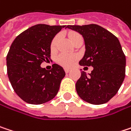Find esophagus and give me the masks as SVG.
<instances>
[{
  "label": "esophagus",
  "instance_id": "obj_1",
  "mask_svg": "<svg viewBox=\"0 0 131 131\" xmlns=\"http://www.w3.org/2000/svg\"><path fill=\"white\" fill-rule=\"evenodd\" d=\"M64 71H65L66 73H68L70 71V69H68V68H64Z\"/></svg>",
  "mask_w": 131,
  "mask_h": 131
}]
</instances>
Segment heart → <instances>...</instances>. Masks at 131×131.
<instances>
[{"label": "heart", "mask_w": 131, "mask_h": 131, "mask_svg": "<svg viewBox=\"0 0 131 131\" xmlns=\"http://www.w3.org/2000/svg\"><path fill=\"white\" fill-rule=\"evenodd\" d=\"M68 36L70 39V40L72 42L74 41L77 38L82 37L80 34H79L76 32H69L68 33ZM59 40V36H55L52 39V40L51 42V45H50V49L51 50H54L57 46L58 41ZM78 59V56L76 54H67V53H61L60 54L57 58H56V62L60 64L61 66L64 67H70L71 66L75 63V61Z\"/></svg>", "instance_id": "obj_1"}]
</instances>
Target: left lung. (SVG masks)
Returning <instances> with one entry per match:
<instances>
[{
  "label": "left lung",
  "instance_id": "8db88e82",
  "mask_svg": "<svg viewBox=\"0 0 131 131\" xmlns=\"http://www.w3.org/2000/svg\"><path fill=\"white\" fill-rule=\"evenodd\" d=\"M81 34L85 44V53L81 66L93 67L86 76L85 71L76 84L79 96L91 104L107 103L119 90L125 77L126 58L118 39L100 25H67Z\"/></svg>",
  "mask_w": 131,
  "mask_h": 131
}]
</instances>
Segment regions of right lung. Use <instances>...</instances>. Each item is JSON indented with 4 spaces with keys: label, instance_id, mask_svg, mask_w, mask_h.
I'll return each instance as SVG.
<instances>
[{
    "label": "right lung",
    "instance_id": "obj_1",
    "mask_svg": "<svg viewBox=\"0 0 131 131\" xmlns=\"http://www.w3.org/2000/svg\"><path fill=\"white\" fill-rule=\"evenodd\" d=\"M65 26L36 25L18 35L9 48L6 55L8 77L17 95L28 103L49 101L59 90L65 76L64 69L54 64L46 70L40 64L51 58V42Z\"/></svg>",
    "mask_w": 131,
    "mask_h": 131
}]
</instances>
